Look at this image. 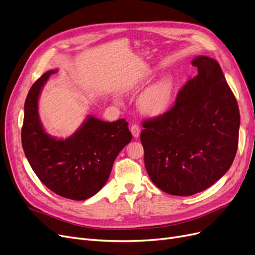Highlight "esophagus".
<instances>
[{
	"label": "esophagus",
	"mask_w": 255,
	"mask_h": 255,
	"mask_svg": "<svg viewBox=\"0 0 255 255\" xmlns=\"http://www.w3.org/2000/svg\"><path fill=\"white\" fill-rule=\"evenodd\" d=\"M130 131H131V133H132V135H133L134 137H138L139 134H140V129H139V127H138L137 125H135V124H133L132 126H131Z\"/></svg>",
	"instance_id": "esophagus-1"
}]
</instances>
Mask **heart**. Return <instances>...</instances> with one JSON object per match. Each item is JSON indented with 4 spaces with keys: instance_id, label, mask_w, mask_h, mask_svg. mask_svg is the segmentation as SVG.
<instances>
[{
    "instance_id": "1",
    "label": "heart",
    "mask_w": 255,
    "mask_h": 255,
    "mask_svg": "<svg viewBox=\"0 0 255 255\" xmlns=\"http://www.w3.org/2000/svg\"><path fill=\"white\" fill-rule=\"evenodd\" d=\"M176 82L172 75L157 80L139 98L138 107L150 118L162 117L171 109L175 96Z\"/></svg>"
}]
</instances>
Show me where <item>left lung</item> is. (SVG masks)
I'll return each mask as SVG.
<instances>
[{"instance_id":"1","label":"left lung","mask_w":255,"mask_h":255,"mask_svg":"<svg viewBox=\"0 0 255 255\" xmlns=\"http://www.w3.org/2000/svg\"><path fill=\"white\" fill-rule=\"evenodd\" d=\"M197 75L166 115L143 123L140 133L150 180L166 193L188 196L212 186L237 154L240 110L220 64L199 55Z\"/></svg>"}]
</instances>
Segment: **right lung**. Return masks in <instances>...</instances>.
Segmentation results:
<instances>
[{
	"mask_svg": "<svg viewBox=\"0 0 255 255\" xmlns=\"http://www.w3.org/2000/svg\"><path fill=\"white\" fill-rule=\"evenodd\" d=\"M55 72H45L27 94L22 146L32 170L48 189L66 199L83 201L107 183L115 159L132 134L124 119L109 123L91 115L68 137L47 133L39 115V99Z\"/></svg>",
	"mask_w": 255,
	"mask_h": 255,
	"instance_id": "obj_1",
	"label": "right lung"
}]
</instances>
